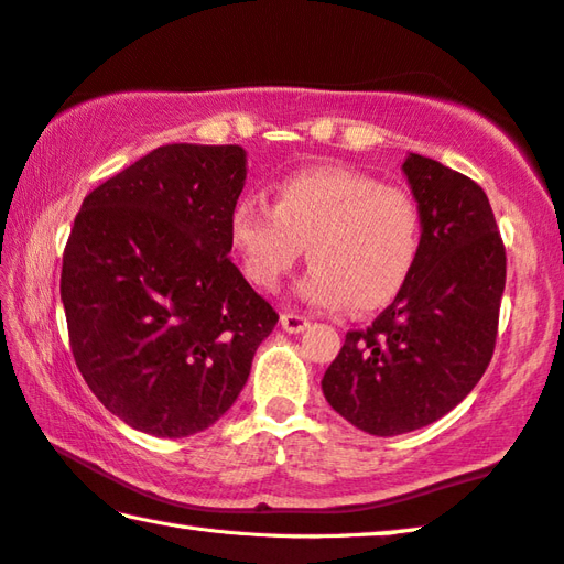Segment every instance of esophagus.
I'll return each mask as SVG.
<instances>
[{
	"instance_id": "esophagus-1",
	"label": "esophagus",
	"mask_w": 564,
	"mask_h": 564,
	"mask_svg": "<svg viewBox=\"0 0 564 564\" xmlns=\"http://www.w3.org/2000/svg\"><path fill=\"white\" fill-rule=\"evenodd\" d=\"M281 327H283L285 333H303L305 327H308V321H305L303 315L283 313V315H281Z\"/></svg>"
}]
</instances>
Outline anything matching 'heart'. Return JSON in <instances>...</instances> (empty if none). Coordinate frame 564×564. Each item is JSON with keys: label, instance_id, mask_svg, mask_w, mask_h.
Segmentation results:
<instances>
[{"label": "heart", "instance_id": "heart-1", "mask_svg": "<svg viewBox=\"0 0 564 564\" xmlns=\"http://www.w3.org/2000/svg\"><path fill=\"white\" fill-rule=\"evenodd\" d=\"M419 241L412 194L345 167L301 170L275 184L273 207L247 197L229 214V243L253 285L273 291L308 247L299 295L330 311L387 305L412 271Z\"/></svg>", "mask_w": 564, "mask_h": 564}]
</instances>
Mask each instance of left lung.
Instances as JSON below:
<instances>
[{"label":"left lung","mask_w":564,"mask_h":564,"mask_svg":"<svg viewBox=\"0 0 564 564\" xmlns=\"http://www.w3.org/2000/svg\"><path fill=\"white\" fill-rule=\"evenodd\" d=\"M402 170L422 214L416 261L392 305L345 335L321 382L327 404L372 436L432 424L478 384L506 289V247L486 192L414 152Z\"/></svg>","instance_id":"1"}]
</instances>
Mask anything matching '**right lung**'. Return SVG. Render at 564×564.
<instances>
[{"instance_id": "obj_1", "label": "right lung", "mask_w": 564, "mask_h": 564, "mask_svg": "<svg viewBox=\"0 0 564 564\" xmlns=\"http://www.w3.org/2000/svg\"><path fill=\"white\" fill-rule=\"evenodd\" d=\"M239 145H162L88 194L64 249L70 352L128 426L182 438L209 429L249 380L279 313L231 263Z\"/></svg>"}]
</instances>
